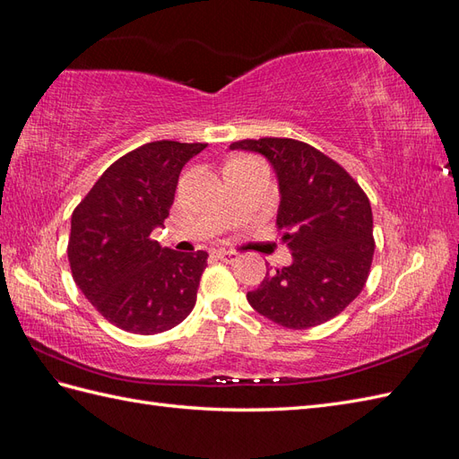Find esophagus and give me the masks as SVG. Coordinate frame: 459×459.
I'll return each instance as SVG.
<instances>
[{
  "label": "esophagus",
  "instance_id": "obj_1",
  "mask_svg": "<svg viewBox=\"0 0 459 459\" xmlns=\"http://www.w3.org/2000/svg\"><path fill=\"white\" fill-rule=\"evenodd\" d=\"M215 255H217L219 260L227 262V264H234V262L238 260V254H237V252H229V250H217Z\"/></svg>",
  "mask_w": 459,
  "mask_h": 459
}]
</instances>
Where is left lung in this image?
<instances>
[{
	"label": "left lung",
	"mask_w": 459,
	"mask_h": 459,
	"mask_svg": "<svg viewBox=\"0 0 459 459\" xmlns=\"http://www.w3.org/2000/svg\"><path fill=\"white\" fill-rule=\"evenodd\" d=\"M232 151L260 152L280 179L275 225L293 264L265 273L248 303L285 328L323 325L356 299L374 260V215L366 191L346 169L295 138H244Z\"/></svg>",
	"instance_id": "left-lung-1"
}]
</instances>
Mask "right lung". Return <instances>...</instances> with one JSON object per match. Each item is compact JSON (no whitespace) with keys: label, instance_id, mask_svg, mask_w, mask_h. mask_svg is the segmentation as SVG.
I'll use <instances>...</instances> for the list:
<instances>
[{"label":"right lung","instance_id":"right-lung-1","mask_svg":"<svg viewBox=\"0 0 459 459\" xmlns=\"http://www.w3.org/2000/svg\"><path fill=\"white\" fill-rule=\"evenodd\" d=\"M205 146H138L115 160L72 212V278L100 315L126 333H164L195 307L209 254L162 248L151 234L169 215L181 168Z\"/></svg>","mask_w":459,"mask_h":459}]
</instances>
